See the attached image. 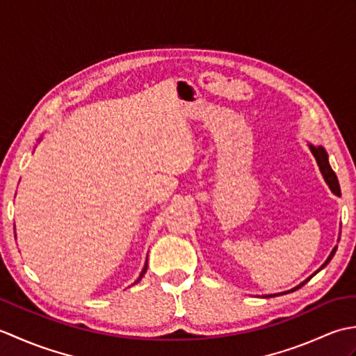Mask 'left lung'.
Returning a JSON list of instances; mask_svg holds the SVG:
<instances>
[{
  "label": "left lung",
  "mask_w": 356,
  "mask_h": 356,
  "mask_svg": "<svg viewBox=\"0 0 356 356\" xmlns=\"http://www.w3.org/2000/svg\"><path fill=\"white\" fill-rule=\"evenodd\" d=\"M309 145V149H311V153L314 154V157H315V161H316V163H318V166H320V171H321V174H323V177H324V182L327 184V186L330 188V191L334 193L335 195H341V190H339V184H338V179H337V174L334 172V170L330 168V165H329V156H327V153H326V149H324L323 147H316V145H312V143H307ZM338 241H339V238H338ZM335 252H337V246L332 249V252H330V255L327 257V260L324 261L323 264H321V268L318 269V270H315L314 274L309 277V278H306L303 283H300L298 286H295V287H292L291 291H286V292H282V293H287V292H293V291H297L298 287H301V286H305L309 280H311L316 272H320L323 268H326L327 264H329V261L332 260V257L335 255ZM277 295H280V293H274V295H264V297H277Z\"/></svg>",
  "instance_id": "8db88e82"
}]
</instances>
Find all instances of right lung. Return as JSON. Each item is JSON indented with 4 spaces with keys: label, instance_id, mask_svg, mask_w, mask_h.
Instances as JSON below:
<instances>
[{
    "label": "right lung",
    "instance_id": "obj_1",
    "mask_svg": "<svg viewBox=\"0 0 356 356\" xmlns=\"http://www.w3.org/2000/svg\"><path fill=\"white\" fill-rule=\"evenodd\" d=\"M147 259H148V257H147ZM147 268H148V260L145 261V266H143V269H142V272H140V275H139V278H138V280H136V282H134V284H136V283H139V282H140V280H142V277H143V275H145V272H147Z\"/></svg>",
    "mask_w": 356,
    "mask_h": 356
}]
</instances>
